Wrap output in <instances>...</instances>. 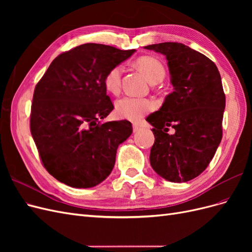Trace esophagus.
<instances>
[{
    "mask_svg": "<svg viewBox=\"0 0 252 252\" xmlns=\"http://www.w3.org/2000/svg\"><path fill=\"white\" fill-rule=\"evenodd\" d=\"M140 129H141V126H140V125H138V124H133V132H138V131H140Z\"/></svg>",
    "mask_w": 252,
    "mask_h": 252,
    "instance_id": "1",
    "label": "esophagus"
}]
</instances>
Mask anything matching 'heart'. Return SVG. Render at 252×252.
Here are the masks:
<instances>
[{"label":"heart","mask_w":252,"mask_h":252,"mask_svg":"<svg viewBox=\"0 0 252 252\" xmlns=\"http://www.w3.org/2000/svg\"><path fill=\"white\" fill-rule=\"evenodd\" d=\"M135 65L145 74L150 83H158L165 77V68L156 58L141 57L135 61ZM123 67L116 65L105 74L104 84L109 93L117 94L121 90ZM155 103L146 97L122 96L116 102V114L121 119L138 121L145 114L154 110Z\"/></svg>","instance_id":"b5f03b06"}]
</instances>
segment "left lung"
<instances>
[{"label": "left lung", "mask_w": 252, "mask_h": 252, "mask_svg": "<svg viewBox=\"0 0 252 252\" xmlns=\"http://www.w3.org/2000/svg\"><path fill=\"white\" fill-rule=\"evenodd\" d=\"M144 48L166 57L173 86L162 107L146 119L156 139L150 165L167 181L188 182L207 168L222 140L226 100L220 75L210 59L182 43Z\"/></svg>", "instance_id": "left-lung-1"}]
</instances>
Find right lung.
Instances as JSON below:
<instances>
[{"instance_id": "right-lung-1", "label": "right lung", "mask_w": 252, "mask_h": 252, "mask_svg": "<svg viewBox=\"0 0 252 252\" xmlns=\"http://www.w3.org/2000/svg\"><path fill=\"white\" fill-rule=\"evenodd\" d=\"M134 51L83 44L58 56L36 84L30 130L44 167L59 182L91 188L111 173L132 126L101 122L113 109L104 78Z\"/></svg>"}]
</instances>
